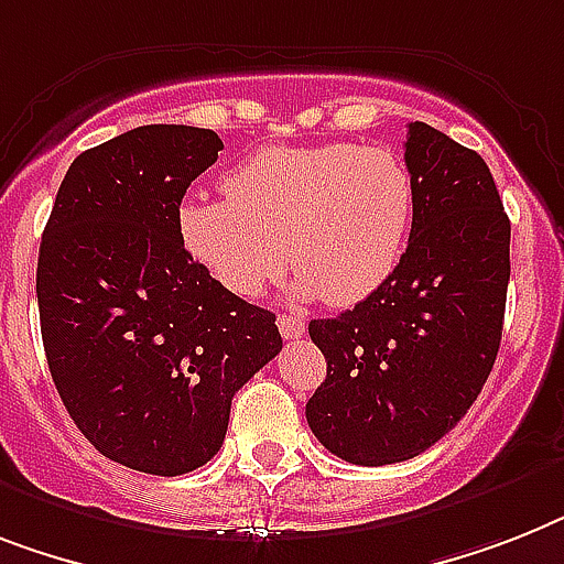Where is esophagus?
<instances>
[{"instance_id": "1", "label": "esophagus", "mask_w": 564, "mask_h": 564, "mask_svg": "<svg viewBox=\"0 0 564 564\" xmlns=\"http://www.w3.org/2000/svg\"><path fill=\"white\" fill-rule=\"evenodd\" d=\"M276 325L285 339H296L305 334V323H302V316H296V314H279Z\"/></svg>"}]
</instances>
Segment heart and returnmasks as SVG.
<instances>
[{
  "label": "heart",
  "instance_id": "1",
  "mask_svg": "<svg viewBox=\"0 0 564 564\" xmlns=\"http://www.w3.org/2000/svg\"><path fill=\"white\" fill-rule=\"evenodd\" d=\"M227 198H187L178 236L236 296H259L288 262L300 296L348 308L389 282L406 250L415 184L394 152L355 143L276 147L245 158Z\"/></svg>",
  "mask_w": 564,
  "mask_h": 564
}]
</instances>
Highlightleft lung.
Here are the masks:
<instances>
[{
    "instance_id": "1",
    "label": "left lung",
    "mask_w": 564,
    "mask_h": 564,
    "mask_svg": "<svg viewBox=\"0 0 564 564\" xmlns=\"http://www.w3.org/2000/svg\"><path fill=\"white\" fill-rule=\"evenodd\" d=\"M415 213L398 271L334 319H311L325 383L305 403L319 444L360 467L421 455L476 403L499 355L510 218L490 166L432 126L409 123Z\"/></svg>"
}]
</instances>
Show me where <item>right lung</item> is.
I'll return each mask as SVG.
<instances>
[{
    "instance_id": "obj_1",
    "label": "right lung",
    "mask_w": 564,
    "mask_h": 564,
    "mask_svg": "<svg viewBox=\"0 0 564 564\" xmlns=\"http://www.w3.org/2000/svg\"><path fill=\"white\" fill-rule=\"evenodd\" d=\"M225 149L213 129L138 126L74 158L36 262L42 346L95 449L149 476L204 467L232 394L282 348L276 314L187 253L178 209Z\"/></svg>"
}]
</instances>
